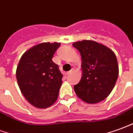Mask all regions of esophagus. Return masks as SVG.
Returning a JSON list of instances; mask_svg holds the SVG:
<instances>
[{"label": "esophagus", "instance_id": "1", "mask_svg": "<svg viewBox=\"0 0 133 133\" xmlns=\"http://www.w3.org/2000/svg\"><path fill=\"white\" fill-rule=\"evenodd\" d=\"M72 72V70H70V71L68 72H66V75H70Z\"/></svg>", "mask_w": 133, "mask_h": 133}]
</instances>
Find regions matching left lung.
I'll return each instance as SVG.
<instances>
[{
	"mask_svg": "<svg viewBox=\"0 0 133 133\" xmlns=\"http://www.w3.org/2000/svg\"><path fill=\"white\" fill-rule=\"evenodd\" d=\"M80 53L82 78L74 85L77 96L88 104L106 99L114 89L118 76V65L114 52L91 40L72 44Z\"/></svg>",
	"mask_w": 133,
	"mask_h": 133,
	"instance_id": "left-lung-1",
	"label": "left lung"
}]
</instances>
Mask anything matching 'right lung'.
Masks as SVG:
<instances>
[{
	"label": "right lung",
	"instance_id": "right-lung-1",
	"mask_svg": "<svg viewBox=\"0 0 133 133\" xmlns=\"http://www.w3.org/2000/svg\"><path fill=\"white\" fill-rule=\"evenodd\" d=\"M60 46L58 42L35 45L22 56L17 67V81L22 94L36 108H48L58 99L63 75L52 58Z\"/></svg>",
	"mask_w": 133,
	"mask_h": 133
}]
</instances>
